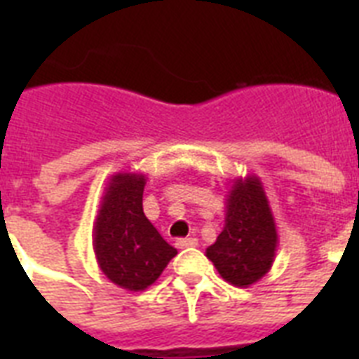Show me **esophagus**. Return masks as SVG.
<instances>
[{
	"label": "esophagus",
	"instance_id": "obj_1",
	"mask_svg": "<svg viewBox=\"0 0 359 359\" xmlns=\"http://www.w3.org/2000/svg\"><path fill=\"white\" fill-rule=\"evenodd\" d=\"M197 238H179L177 240V245H179L180 250H184V248H197Z\"/></svg>",
	"mask_w": 359,
	"mask_h": 359
}]
</instances>
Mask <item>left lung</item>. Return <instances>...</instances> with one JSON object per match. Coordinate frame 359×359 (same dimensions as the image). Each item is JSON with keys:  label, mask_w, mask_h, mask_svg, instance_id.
Wrapping results in <instances>:
<instances>
[{"label": "left lung", "mask_w": 359, "mask_h": 359, "mask_svg": "<svg viewBox=\"0 0 359 359\" xmlns=\"http://www.w3.org/2000/svg\"><path fill=\"white\" fill-rule=\"evenodd\" d=\"M278 229L266 191L257 175L240 177L225 199V225L207 257L235 287H250L270 272L278 251Z\"/></svg>", "instance_id": "8db88e82"}]
</instances>
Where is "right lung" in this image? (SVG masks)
Instances as JSON below:
<instances>
[{
	"mask_svg": "<svg viewBox=\"0 0 359 359\" xmlns=\"http://www.w3.org/2000/svg\"><path fill=\"white\" fill-rule=\"evenodd\" d=\"M145 184L143 173L111 175L93 225L98 268L111 283L132 292L151 287L177 255L143 214Z\"/></svg>",
	"mask_w": 359,
	"mask_h": 359,
	"instance_id": "1",
	"label": "right lung"
}]
</instances>
